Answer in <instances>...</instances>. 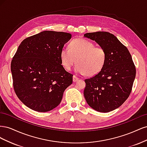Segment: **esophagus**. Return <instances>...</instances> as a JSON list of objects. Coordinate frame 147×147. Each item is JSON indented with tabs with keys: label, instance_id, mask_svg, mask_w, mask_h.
I'll return each mask as SVG.
<instances>
[{
	"label": "esophagus",
	"instance_id": "obj_1",
	"mask_svg": "<svg viewBox=\"0 0 147 147\" xmlns=\"http://www.w3.org/2000/svg\"><path fill=\"white\" fill-rule=\"evenodd\" d=\"M78 79L79 78L76 76V75H74V76H73V81L74 82H76L77 81H78Z\"/></svg>",
	"mask_w": 147,
	"mask_h": 147
}]
</instances>
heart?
Here are the masks:
<instances>
[{
    "label": "heart",
    "mask_w": 147,
    "mask_h": 147,
    "mask_svg": "<svg viewBox=\"0 0 147 147\" xmlns=\"http://www.w3.org/2000/svg\"><path fill=\"white\" fill-rule=\"evenodd\" d=\"M60 59L65 70H70L77 62L75 68L77 72L94 76L103 69L107 59V53L104 48L95 47L94 43L88 40L75 38L70 42L69 49H61Z\"/></svg>",
    "instance_id": "1"
}]
</instances>
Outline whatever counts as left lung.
I'll list each match as a JSON object with an SVG mask.
<instances>
[{
  "mask_svg": "<svg viewBox=\"0 0 147 147\" xmlns=\"http://www.w3.org/2000/svg\"><path fill=\"white\" fill-rule=\"evenodd\" d=\"M84 37L95 41L107 53L103 69L84 80V98L97 112H109L121 106L129 96L136 67L127 48L113 34L99 31L86 33Z\"/></svg>",
  "mask_w": 147,
  "mask_h": 147,
  "instance_id": "1",
  "label": "left lung"
}]
</instances>
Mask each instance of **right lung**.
Listing matches in <instances>:
<instances>
[{
    "instance_id": "1",
    "label": "right lung",
    "mask_w": 147,
    "mask_h": 147,
    "mask_svg": "<svg viewBox=\"0 0 147 147\" xmlns=\"http://www.w3.org/2000/svg\"><path fill=\"white\" fill-rule=\"evenodd\" d=\"M72 37L69 33L45 30L25 38L11 63L13 88L23 103L33 110L55 109L73 75L61 64L60 52Z\"/></svg>"
}]
</instances>
